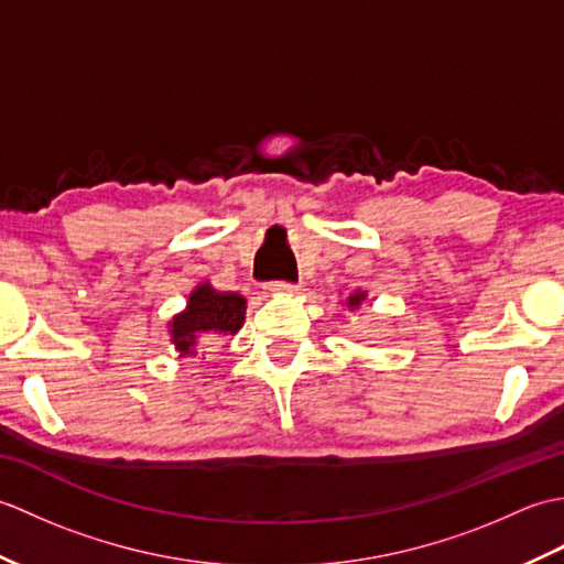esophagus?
Wrapping results in <instances>:
<instances>
[{"label": "esophagus", "mask_w": 564, "mask_h": 564, "mask_svg": "<svg viewBox=\"0 0 564 564\" xmlns=\"http://www.w3.org/2000/svg\"><path fill=\"white\" fill-rule=\"evenodd\" d=\"M267 291H269V295H293V293H297V285H293V283H271Z\"/></svg>", "instance_id": "obj_1"}]
</instances>
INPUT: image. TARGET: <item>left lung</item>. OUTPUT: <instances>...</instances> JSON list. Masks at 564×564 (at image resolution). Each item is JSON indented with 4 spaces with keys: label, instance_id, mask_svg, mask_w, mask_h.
<instances>
[{
    "label": "left lung",
    "instance_id": "left-lung-1",
    "mask_svg": "<svg viewBox=\"0 0 564 564\" xmlns=\"http://www.w3.org/2000/svg\"><path fill=\"white\" fill-rule=\"evenodd\" d=\"M366 297H368V293L358 289V291H354V293L346 295V301H344L341 305H346V307H349L351 313H354V310H358V307H361V305L366 303Z\"/></svg>",
    "mask_w": 564,
    "mask_h": 564
}]
</instances>
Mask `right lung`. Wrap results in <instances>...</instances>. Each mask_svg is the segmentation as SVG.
Returning a JSON list of instances; mask_svg holds the SVG:
<instances>
[{"instance_id": "add662e5", "label": "right lung", "mask_w": 564, "mask_h": 564, "mask_svg": "<svg viewBox=\"0 0 564 564\" xmlns=\"http://www.w3.org/2000/svg\"><path fill=\"white\" fill-rule=\"evenodd\" d=\"M245 295L232 291H218L213 289L210 281H203L188 293V301L182 313H176L166 322V332H170V341L174 344L178 358H194L198 354L200 341L235 337L245 325Z\"/></svg>"}]
</instances>
